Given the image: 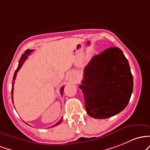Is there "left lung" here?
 <instances>
[{"mask_svg":"<svg viewBox=\"0 0 150 150\" xmlns=\"http://www.w3.org/2000/svg\"><path fill=\"white\" fill-rule=\"evenodd\" d=\"M79 88L91 117L108 118L123 110L133 90V77L123 52L110 47L94 56L84 69Z\"/></svg>","mask_w":150,"mask_h":150,"instance_id":"left-lung-1","label":"left lung"}]
</instances>
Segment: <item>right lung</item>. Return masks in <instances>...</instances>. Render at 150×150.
I'll return each instance as SVG.
<instances>
[{
	"label": "right lung",
	"mask_w": 150,
	"mask_h": 150,
	"mask_svg": "<svg viewBox=\"0 0 150 150\" xmlns=\"http://www.w3.org/2000/svg\"><path fill=\"white\" fill-rule=\"evenodd\" d=\"M33 51V50H27L25 52V53L22 54L21 59H20V60H19V64H18V68H17V69L16 70V71H15L14 76H13V83H12V89H11V96H12V101H13V89H14V88H13V87H14L15 80H16L17 73H18V71L21 69V68L22 67V66H23V63H24V62L25 61V59H28V56H29V55L30 54V53H31ZM63 91H64V87H62V88H61V93H62V95H63ZM62 117H61V119H60V120H59L56 124H55V125H54L52 126V127H55V126L59 125V124L62 122Z\"/></svg>",
	"instance_id": "1"
}]
</instances>
